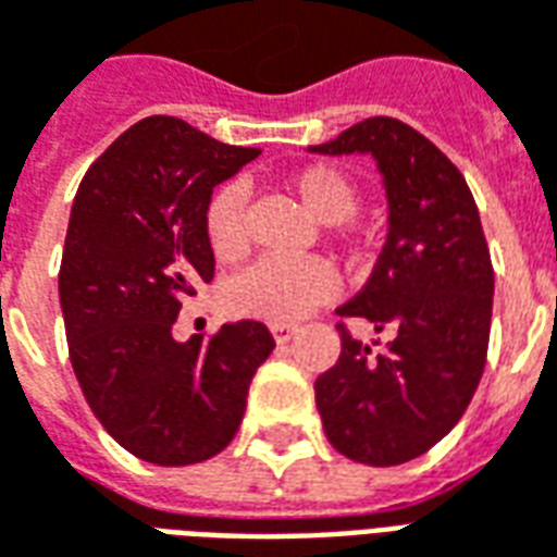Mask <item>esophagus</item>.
I'll use <instances>...</instances> for the list:
<instances>
[{"instance_id":"esophagus-1","label":"esophagus","mask_w":557,"mask_h":557,"mask_svg":"<svg viewBox=\"0 0 557 557\" xmlns=\"http://www.w3.org/2000/svg\"><path fill=\"white\" fill-rule=\"evenodd\" d=\"M295 331H298V325H292V322H274V325H271V334H274L277 343H289Z\"/></svg>"}]
</instances>
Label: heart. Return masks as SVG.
<instances>
[{
	"instance_id": "1",
	"label": "heart",
	"mask_w": 557,
	"mask_h": 557,
	"mask_svg": "<svg viewBox=\"0 0 557 557\" xmlns=\"http://www.w3.org/2000/svg\"><path fill=\"white\" fill-rule=\"evenodd\" d=\"M289 187L307 211L322 223H343L358 211V184L331 163H310L289 175ZM208 250L218 262H238L250 247L247 238V194L238 182L218 187L202 211ZM334 244L346 256L367 250V235L355 226H337ZM334 271L322 259L268 256L232 280L226 289L232 313L262 322H295L334 295Z\"/></svg>"
}]
</instances>
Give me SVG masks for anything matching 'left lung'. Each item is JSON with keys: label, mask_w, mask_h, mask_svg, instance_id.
Wrapping results in <instances>:
<instances>
[{"label": "left lung", "mask_w": 557, "mask_h": 557, "mask_svg": "<svg viewBox=\"0 0 557 557\" xmlns=\"http://www.w3.org/2000/svg\"><path fill=\"white\" fill-rule=\"evenodd\" d=\"M313 151L373 154L391 206L373 274L337 310L343 351L315 379V406L339 454L399 466L442 442L478 391L495 289L490 247L462 172L406 122L373 115ZM346 318H367L392 339L373 352Z\"/></svg>", "instance_id": "left-lung-1"}]
</instances>
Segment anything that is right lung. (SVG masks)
Listing matches in <instances>:
<instances>
[{
	"label": "right lung",
	"mask_w": 557,
	"mask_h": 557,
	"mask_svg": "<svg viewBox=\"0 0 557 557\" xmlns=\"http://www.w3.org/2000/svg\"><path fill=\"white\" fill-rule=\"evenodd\" d=\"M256 154L151 115L91 163L74 196L59 268L71 367L103 430L154 466L218 456L274 351L253 319L172 339L184 298L214 277L202 230L211 190Z\"/></svg>",
	"instance_id": "1"
}]
</instances>
